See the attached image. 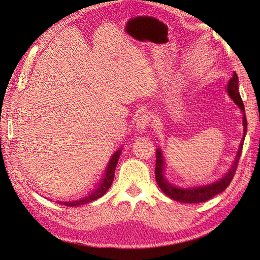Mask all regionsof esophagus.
I'll list each match as a JSON object with an SVG mask.
<instances>
[{"label":"esophagus","instance_id":"1","mask_svg":"<svg viewBox=\"0 0 260 260\" xmlns=\"http://www.w3.org/2000/svg\"><path fill=\"white\" fill-rule=\"evenodd\" d=\"M150 121H151V116L150 115H148V114L141 115L136 120V129L139 131L140 133H143V132H145L146 127L150 126Z\"/></svg>","mask_w":260,"mask_h":260}]
</instances>
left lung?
Segmentation results:
<instances>
[{
  "instance_id": "1",
  "label": "left lung",
  "mask_w": 260,
  "mask_h": 260,
  "mask_svg": "<svg viewBox=\"0 0 260 260\" xmlns=\"http://www.w3.org/2000/svg\"><path fill=\"white\" fill-rule=\"evenodd\" d=\"M227 90L229 96L234 99V102L238 105L240 109L244 112V137H242V141L240 143L238 153H237L236 159L234 161L233 165H231V169L229 172L225 174L223 178L220 179L217 182H213L211 184L202 185V186H194V187H179L174 186L171 183H169L168 180L163 176L164 172V158L162 155V152L159 148L156 150V163H155V179L157 182V185L159 186L165 194L173 199L175 201L179 202H184V203H199V202H206L210 199L213 198L214 196L219 194L222 191H224L229 186L230 182L233 181L237 167H238L239 158L241 156L242 152V146H244V140L245 135L247 132V119H246V114H245V106L244 103H242V99L240 97V93L238 90V76L235 73L233 78L229 80V84L227 87Z\"/></svg>"
}]
</instances>
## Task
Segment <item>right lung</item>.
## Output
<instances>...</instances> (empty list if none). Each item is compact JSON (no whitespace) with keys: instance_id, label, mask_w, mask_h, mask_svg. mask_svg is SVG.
<instances>
[{"instance_id":"right-lung-1","label":"right lung","mask_w":260,"mask_h":260,"mask_svg":"<svg viewBox=\"0 0 260 260\" xmlns=\"http://www.w3.org/2000/svg\"><path fill=\"white\" fill-rule=\"evenodd\" d=\"M120 150H117L114 154L112 158L109 159V162L107 164V169L106 172H105L104 178L102 179V181L99 182L98 186L96 189H93L89 194H87L84 198L77 199V200H73V201H57L56 203L59 204H63V206L67 207H78V206H82V204L89 203L96 199L103 197L106 191L109 189L110 185H112L113 181H114V176H115V170H116V165H117L118 162V157L120 155Z\"/></svg>"}]
</instances>
